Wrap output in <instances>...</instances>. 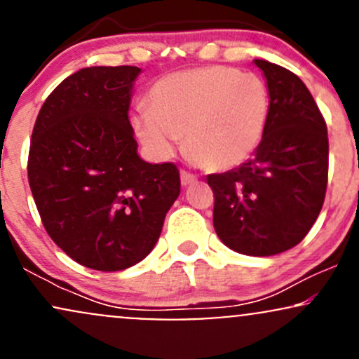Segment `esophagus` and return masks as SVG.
<instances>
[{"instance_id": "1", "label": "esophagus", "mask_w": 359, "mask_h": 359, "mask_svg": "<svg viewBox=\"0 0 359 359\" xmlns=\"http://www.w3.org/2000/svg\"><path fill=\"white\" fill-rule=\"evenodd\" d=\"M180 182H182V185H192L194 182H197V177L191 172L182 170L180 172Z\"/></svg>"}]
</instances>
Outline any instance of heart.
<instances>
[{
    "label": "heart",
    "mask_w": 359,
    "mask_h": 359,
    "mask_svg": "<svg viewBox=\"0 0 359 359\" xmlns=\"http://www.w3.org/2000/svg\"><path fill=\"white\" fill-rule=\"evenodd\" d=\"M270 118V93L255 74L224 65L163 76L148 93V109L131 118L135 135L165 160L184 137L185 150L205 170H229L257 151Z\"/></svg>",
    "instance_id": "obj_1"
}]
</instances>
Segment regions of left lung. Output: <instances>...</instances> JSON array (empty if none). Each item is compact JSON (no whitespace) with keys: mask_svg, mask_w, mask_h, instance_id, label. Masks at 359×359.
<instances>
[{"mask_svg":"<svg viewBox=\"0 0 359 359\" xmlns=\"http://www.w3.org/2000/svg\"><path fill=\"white\" fill-rule=\"evenodd\" d=\"M270 93V118L255 156L208 175L214 229L228 248L271 257L299 245L323 209L327 187V126L294 72L255 59Z\"/></svg>","mask_w":359,"mask_h":359,"instance_id":"obj_1","label":"left lung"}]
</instances>
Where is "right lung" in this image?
Masks as SVG:
<instances>
[{
  "instance_id": "add662e5",
  "label": "right lung",
  "mask_w": 359,
  "mask_h": 359,
  "mask_svg": "<svg viewBox=\"0 0 359 359\" xmlns=\"http://www.w3.org/2000/svg\"><path fill=\"white\" fill-rule=\"evenodd\" d=\"M140 72L81 69L52 90L32 133L28 182L45 229L93 270L142 262L180 194L174 163H148L137 151L128 109Z\"/></svg>"
}]
</instances>
